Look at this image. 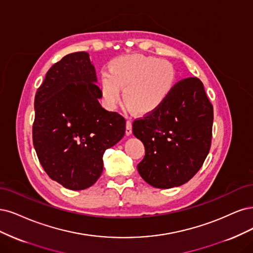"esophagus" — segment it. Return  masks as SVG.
Returning <instances> with one entry per match:
<instances>
[{
  "mask_svg": "<svg viewBox=\"0 0 253 253\" xmlns=\"http://www.w3.org/2000/svg\"><path fill=\"white\" fill-rule=\"evenodd\" d=\"M131 132H132V123H131V121H130V120H127V122H126V134L130 135V134H131Z\"/></svg>",
  "mask_w": 253,
  "mask_h": 253,
  "instance_id": "obj_1",
  "label": "esophagus"
}]
</instances>
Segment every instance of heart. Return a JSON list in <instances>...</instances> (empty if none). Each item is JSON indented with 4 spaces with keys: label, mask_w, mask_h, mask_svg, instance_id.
<instances>
[{
    "label": "heart",
    "mask_w": 253,
    "mask_h": 253,
    "mask_svg": "<svg viewBox=\"0 0 253 253\" xmlns=\"http://www.w3.org/2000/svg\"><path fill=\"white\" fill-rule=\"evenodd\" d=\"M176 72L172 64L154 56L129 54L109 63V72L100 78V93L106 107L115 108L125 88L124 101L135 113L159 109L172 92Z\"/></svg>",
    "instance_id": "heart-1"
}]
</instances>
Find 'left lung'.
<instances>
[{
	"label": "left lung",
	"instance_id": "8db88e82",
	"mask_svg": "<svg viewBox=\"0 0 253 253\" xmlns=\"http://www.w3.org/2000/svg\"><path fill=\"white\" fill-rule=\"evenodd\" d=\"M212 124L213 106L201 80L177 82L159 109L133 121L132 132L145 147L137 165L143 180L164 189L191 180L209 153Z\"/></svg>",
	"mask_w": 253,
	"mask_h": 253
}]
</instances>
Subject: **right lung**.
I'll list each match as a JSON object with an SVG mask.
<instances>
[{"mask_svg":"<svg viewBox=\"0 0 253 253\" xmlns=\"http://www.w3.org/2000/svg\"><path fill=\"white\" fill-rule=\"evenodd\" d=\"M95 82L89 54L69 53L48 70L35 97L37 156L48 176L71 190L97 181L105 150L125 134L124 117L102 107Z\"/></svg>","mask_w":253,"mask_h":253,"instance_id":"right-lung-1","label":"right lung"}]
</instances>
